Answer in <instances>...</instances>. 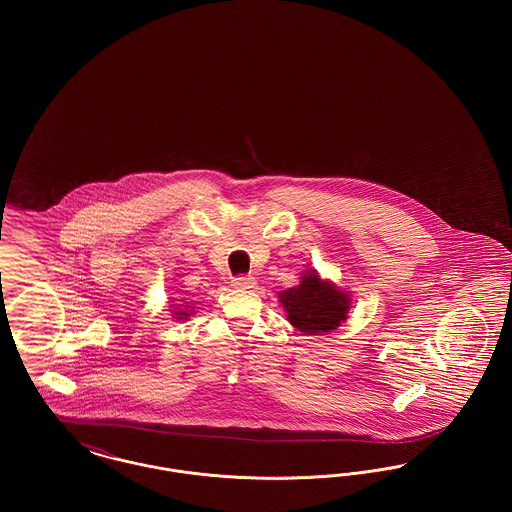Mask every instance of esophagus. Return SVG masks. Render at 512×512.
I'll list each match as a JSON object with an SVG mask.
<instances>
[{"instance_id":"esophagus-1","label":"esophagus","mask_w":512,"mask_h":512,"mask_svg":"<svg viewBox=\"0 0 512 512\" xmlns=\"http://www.w3.org/2000/svg\"><path fill=\"white\" fill-rule=\"evenodd\" d=\"M255 284H257V280L253 276H238L232 280V286L240 288V290H251V288H255Z\"/></svg>"}]
</instances>
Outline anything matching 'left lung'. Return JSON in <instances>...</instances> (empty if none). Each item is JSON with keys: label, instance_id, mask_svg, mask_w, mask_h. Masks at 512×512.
Returning a JSON list of instances; mask_svg holds the SVG:
<instances>
[{"label": "left lung", "instance_id": "obj_1", "mask_svg": "<svg viewBox=\"0 0 512 512\" xmlns=\"http://www.w3.org/2000/svg\"><path fill=\"white\" fill-rule=\"evenodd\" d=\"M288 322L305 336H324L340 328L351 311V293L322 278L317 270H305L297 286L278 293Z\"/></svg>", "mask_w": 512, "mask_h": 512}]
</instances>
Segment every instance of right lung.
Listing matches in <instances>:
<instances>
[{
    "mask_svg": "<svg viewBox=\"0 0 512 512\" xmlns=\"http://www.w3.org/2000/svg\"><path fill=\"white\" fill-rule=\"evenodd\" d=\"M171 311L172 318L174 320H188L190 318V315L194 313L192 309H190V305L186 303V305H171Z\"/></svg>",
    "mask_w": 512,
    "mask_h": 512,
    "instance_id": "1",
    "label": "right lung"
}]
</instances>
